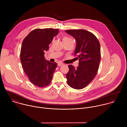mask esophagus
Returning <instances> with one entry per match:
<instances>
[{"label": "esophagus", "mask_w": 127, "mask_h": 127, "mask_svg": "<svg viewBox=\"0 0 127 127\" xmlns=\"http://www.w3.org/2000/svg\"><path fill=\"white\" fill-rule=\"evenodd\" d=\"M63 65V64L62 63H61V62L58 63V66H62Z\"/></svg>", "instance_id": "obj_1"}]
</instances>
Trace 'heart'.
Instances as JSON below:
<instances>
[{
  "instance_id": "1",
  "label": "heart",
  "mask_w": 127,
  "mask_h": 127,
  "mask_svg": "<svg viewBox=\"0 0 127 127\" xmlns=\"http://www.w3.org/2000/svg\"><path fill=\"white\" fill-rule=\"evenodd\" d=\"M69 39V38H67V37H65V38H63V40H65V39Z\"/></svg>"
}]
</instances>
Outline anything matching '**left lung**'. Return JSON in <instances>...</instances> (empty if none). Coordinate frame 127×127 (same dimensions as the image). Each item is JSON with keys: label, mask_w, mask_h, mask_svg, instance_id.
Segmentation results:
<instances>
[{"label": "left lung", "mask_w": 127, "mask_h": 127, "mask_svg": "<svg viewBox=\"0 0 127 127\" xmlns=\"http://www.w3.org/2000/svg\"><path fill=\"white\" fill-rule=\"evenodd\" d=\"M76 42L74 55L79 59L75 68L69 65L66 74L68 84L72 88L81 89L89 84L96 76L100 61V46L98 39L92 32L84 30L65 31Z\"/></svg>", "instance_id": "1"}]
</instances>
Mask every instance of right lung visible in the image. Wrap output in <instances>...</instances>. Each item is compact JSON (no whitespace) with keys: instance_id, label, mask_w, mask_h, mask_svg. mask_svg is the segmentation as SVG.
<instances>
[{"instance_id":"add662e5","label":"right lung","mask_w":127,"mask_h":127,"mask_svg":"<svg viewBox=\"0 0 127 127\" xmlns=\"http://www.w3.org/2000/svg\"><path fill=\"white\" fill-rule=\"evenodd\" d=\"M59 29H35L23 40L21 50V62L30 81L34 85L43 87L48 85L57 64L45 59L44 54L49 50Z\"/></svg>"}]
</instances>
